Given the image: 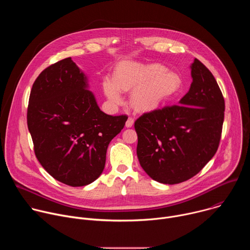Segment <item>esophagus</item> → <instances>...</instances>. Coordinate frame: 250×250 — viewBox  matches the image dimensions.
Returning a JSON list of instances; mask_svg holds the SVG:
<instances>
[{"label": "esophagus", "mask_w": 250, "mask_h": 250, "mask_svg": "<svg viewBox=\"0 0 250 250\" xmlns=\"http://www.w3.org/2000/svg\"><path fill=\"white\" fill-rule=\"evenodd\" d=\"M133 123H134V119L131 118V117H129V118L127 119L126 123H125V126H126V127H131V126L133 125Z\"/></svg>", "instance_id": "1"}]
</instances>
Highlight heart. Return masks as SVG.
<instances>
[{"instance_id":"heart-1","label":"heart","mask_w":250,"mask_h":250,"mask_svg":"<svg viewBox=\"0 0 250 250\" xmlns=\"http://www.w3.org/2000/svg\"><path fill=\"white\" fill-rule=\"evenodd\" d=\"M180 78L158 64L125 62L117 70L116 77H104V91L113 103L123 101L122 91H132L130 102L140 112L156 109L179 90Z\"/></svg>"}]
</instances>
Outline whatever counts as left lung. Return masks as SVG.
Wrapping results in <instances>:
<instances>
[{
    "mask_svg": "<svg viewBox=\"0 0 250 250\" xmlns=\"http://www.w3.org/2000/svg\"><path fill=\"white\" fill-rule=\"evenodd\" d=\"M193 82L179 104L141 115L134 123L139 163L153 180L178 184L191 179L216 154L225 99L210 71L197 58Z\"/></svg>",
    "mask_w": 250,
    "mask_h": 250,
    "instance_id": "1",
    "label": "left lung"
}]
</instances>
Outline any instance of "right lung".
Wrapping results in <instances>:
<instances>
[{
	"instance_id": "right-lung-1",
	"label": "right lung",
	"mask_w": 250,
	"mask_h": 250,
	"mask_svg": "<svg viewBox=\"0 0 250 250\" xmlns=\"http://www.w3.org/2000/svg\"><path fill=\"white\" fill-rule=\"evenodd\" d=\"M87 87L86 76L68 57L42 71L28 100L35 156L54 179L72 187L86 186L102 174L109 144L127 120L103 113Z\"/></svg>"
}]
</instances>
